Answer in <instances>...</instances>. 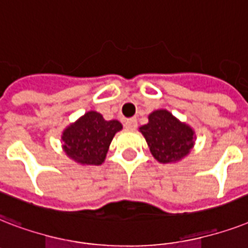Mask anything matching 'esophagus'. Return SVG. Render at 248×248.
<instances>
[{
  "instance_id": "obj_1",
  "label": "esophagus",
  "mask_w": 248,
  "mask_h": 248,
  "mask_svg": "<svg viewBox=\"0 0 248 248\" xmlns=\"http://www.w3.org/2000/svg\"><path fill=\"white\" fill-rule=\"evenodd\" d=\"M137 125L138 124L136 119H128V120H125V123H124V126H125L126 129H130V130L136 129Z\"/></svg>"
}]
</instances>
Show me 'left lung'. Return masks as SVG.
Here are the masks:
<instances>
[{"label": "left lung", "mask_w": 248, "mask_h": 248, "mask_svg": "<svg viewBox=\"0 0 248 248\" xmlns=\"http://www.w3.org/2000/svg\"><path fill=\"white\" fill-rule=\"evenodd\" d=\"M151 154L160 163H176L193 149L195 134L191 126L181 123L170 111L156 110L149 115V123L140 128Z\"/></svg>", "instance_id": "1"}]
</instances>
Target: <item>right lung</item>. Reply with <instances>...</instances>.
<instances>
[{"instance_id": "obj_1", "label": "right lung", "mask_w": 248, "mask_h": 248, "mask_svg": "<svg viewBox=\"0 0 248 248\" xmlns=\"http://www.w3.org/2000/svg\"><path fill=\"white\" fill-rule=\"evenodd\" d=\"M118 120L107 122L97 111H89L63 130V150L68 158L86 166H99L115 133L122 130Z\"/></svg>"}]
</instances>
